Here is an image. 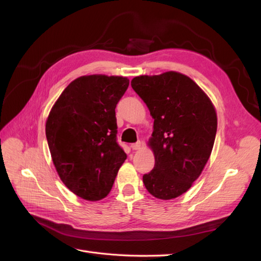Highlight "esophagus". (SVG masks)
<instances>
[{
	"instance_id": "34e87169",
	"label": "esophagus",
	"mask_w": 261,
	"mask_h": 261,
	"mask_svg": "<svg viewBox=\"0 0 261 261\" xmlns=\"http://www.w3.org/2000/svg\"><path fill=\"white\" fill-rule=\"evenodd\" d=\"M140 147H141V143H140V141H137V143H134V144L130 145V148H132L133 150H138V149H140Z\"/></svg>"
}]
</instances>
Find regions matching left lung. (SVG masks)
Masks as SVG:
<instances>
[{
    "label": "left lung",
    "mask_w": 261,
    "mask_h": 261,
    "mask_svg": "<svg viewBox=\"0 0 261 261\" xmlns=\"http://www.w3.org/2000/svg\"><path fill=\"white\" fill-rule=\"evenodd\" d=\"M130 85L154 120L149 144L155 162L144 174V184L156 198H176L191 188L209 160L216 110L200 87L180 73L138 76Z\"/></svg>",
    "instance_id": "1"
}]
</instances>
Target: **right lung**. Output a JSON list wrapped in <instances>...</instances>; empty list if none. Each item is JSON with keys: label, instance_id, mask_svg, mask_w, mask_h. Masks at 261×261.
Here are the masks:
<instances>
[{"label": "right lung", "instance_id": "1", "mask_svg": "<svg viewBox=\"0 0 261 261\" xmlns=\"http://www.w3.org/2000/svg\"><path fill=\"white\" fill-rule=\"evenodd\" d=\"M129 81L90 75L70 83L45 124L54 167L63 183L83 199L108 196L126 153L117 144L115 108Z\"/></svg>", "mask_w": 261, "mask_h": 261}]
</instances>
